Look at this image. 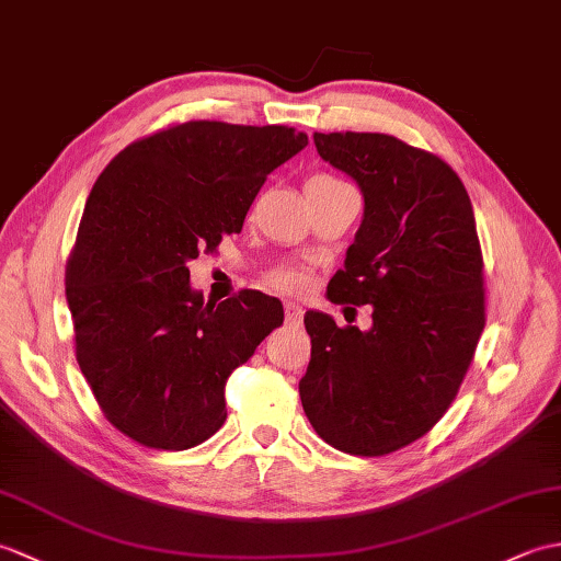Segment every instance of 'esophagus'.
<instances>
[{
	"label": "esophagus",
	"mask_w": 561,
	"mask_h": 561,
	"mask_svg": "<svg viewBox=\"0 0 561 561\" xmlns=\"http://www.w3.org/2000/svg\"><path fill=\"white\" fill-rule=\"evenodd\" d=\"M284 316H287V323H289V325H299L304 311H301L299 304H291V301H289L287 306H284Z\"/></svg>",
	"instance_id": "1"
}]
</instances>
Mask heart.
<instances>
[{
    "mask_svg": "<svg viewBox=\"0 0 561 561\" xmlns=\"http://www.w3.org/2000/svg\"><path fill=\"white\" fill-rule=\"evenodd\" d=\"M335 183H342L337 181L335 175H328V173H316L311 181H308L306 185H335ZM270 287H274L277 291H284V294H291V291H299L304 287V279L299 272H294L291 267H277L270 272Z\"/></svg>",
    "mask_w": 561,
    "mask_h": 561,
    "instance_id": "1",
    "label": "heart"
}]
</instances>
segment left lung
Masks as SVG:
<instances>
[{
  "label": "left lung",
  "instance_id": "8db88e82",
  "mask_svg": "<svg viewBox=\"0 0 561 561\" xmlns=\"http://www.w3.org/2000/svg\"><path fill=\"white\" fill-rule=\"evenodd\" d=\"M320 159L364 195L332 304L374 306V325L308 311V422L332 448L386 456L422 438L450 402L484 330V265L468 190L434 153L380 133H316Z\"/></svg>",
  "mask_w": 561,
  "mask_h": 561
}]
</instances>
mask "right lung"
Segmentation results:
<instances>
[{
    "label": "right lung",
    "mask_w": 561,
    "mask_h": 561,
    "mask_svg": "<svg viewBox=\"0 0 561 561\" xmlns=\"http://www.w3.org/2000/svg\"><path fill=\"white\" fill-rule=\"evenodd\" d=\"M308 145L287 125L190 121L125 147L93 183L67 260L77 362L117 432L185 450L226 420V380L282 325L279 299L211 304L187 262L238 233L267 175Z\"/></svg>",
    "instance_id": "obj_1"
}]
</instances>
